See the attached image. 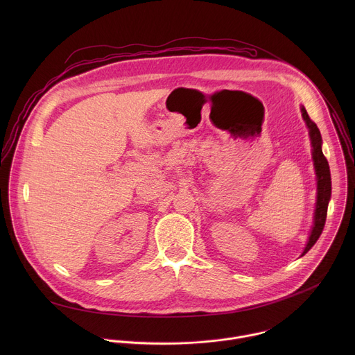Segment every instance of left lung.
I'll return each instance as SVG.
<instances>
[{
  "label": "left lung",
  "instance_id": "8db88e82",
  "mask_svg": "<svg viewBox=\"0 0 355 355\" xmlns=\"http://www.w3.org/2000/svg\"><path fill=\"white\" fill-rule=\"evenodd\" d=\"M302 118L305 121L308 129H309V137H311V144H312V160H313V167L316 173V185H318V192H316V207H315V215H313V226L308 239V243L305 245V250H303L302 256H305L306 252L315 245L318 239L320 237L324 223H326V215H327V207H329V200L331 196V177H330V168L326 157L323 156L322 151V135L316 123L309 118L305 107H300Z\"/></svg>",
  "mask_w": 355,
  "mask_h": 355
}]
</instances>
